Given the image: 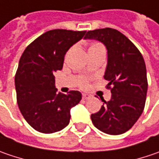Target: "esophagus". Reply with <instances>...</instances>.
I'll return each instance as SVG.
<instances>
[{
  "instance_id": "obj_1",
  "label": "esophagus",
  "mask_w": 159,
  "mask_h": 159,
  "mask_svg": "<svg viewBox=\"0 0 159 159\" xmlns=\"http://www.w3.org/2000/svg\"><path fill=\"white\" fill-rule=\"evenodd\" d=\"M82 98L84 100L89 99V98H90V95H89V94H83L82 95Z\"/></svg>"
}]
</instances>
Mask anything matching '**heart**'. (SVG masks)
I'll return each mask as SVG.
<instances>
[{
  "mask_svg": "<svg viewBox=\"0 0 159 159\" xmlns=\"http://www.w3.org/2000/svg\"><path fill=\"white\" fill-rule=\"evenodd\" d=\"M98 46H102V45L99 44H92L91 46L89 47V49H92V48H96V47H98ZM82 86H83V87H85V86H86V83H85V82H82Z\"/></svg>",
  "mask_w": 159,
  "mask_h": 159,
  "instance_id": "obj_1",
  "label": "heart"
}]
</instances>
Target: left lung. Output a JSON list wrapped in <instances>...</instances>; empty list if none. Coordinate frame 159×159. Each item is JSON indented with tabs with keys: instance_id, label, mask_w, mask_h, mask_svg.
Masks as SVG:
<instances>
[{
	"instance_id": "obj_1",
	"label": "left lung",
	"mask_w": 159,
	"mask_h": 159,
	"mask_svg": "<svg viewBox=\"0 0 159 159\" xmlns=\"http://www.w3.org/2000/svg\"><path fill=\"white\" fill-rule=\"evenodd\" d=\"M85 39H95L106 45L107 65L104 78L112 96L98 113L92 114L93 124L99 131L119 135L129 131L141 115L148 90L147 70L138 48L114 28L88 31Z\"/></svg>"
}]
</instances>
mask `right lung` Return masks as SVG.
I'll return each mask as SVG.
<instances>
[{"instance_id":"add662e5","label":"right lung","mask_w":159,"mask_h":159,"mask_svg":"<svg viewBox=\"0 0 159 159\" xmlns=\"http://www.w3.org/2000/svg\"><path fill=\"white\" fill-rule=\"evenodd\" d=\"M86 31L53 29L38 36L25 49L15 75L17 102L25 120L36 131L53 133L70 123V109L81 93H57L54 72L62 69L64 55Z\"/></svg>"}]
</instances>
